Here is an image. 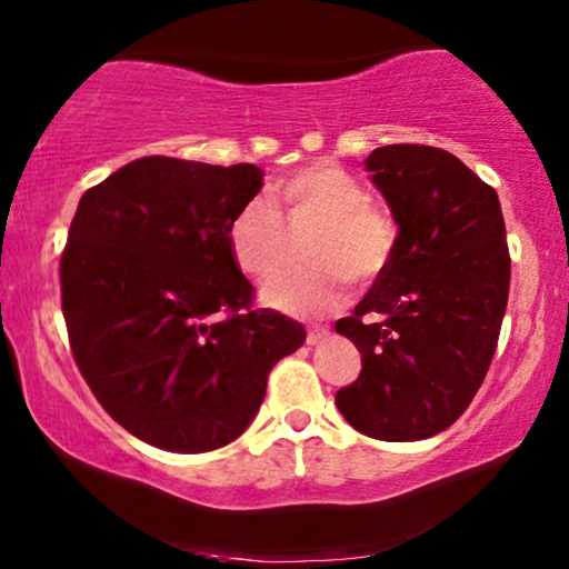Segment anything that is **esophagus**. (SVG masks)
<instances>
[{"label":"esophagus","instance_id":"esophagus-1","mask_svg":"<svg viewBox=\"0 0 569 569\" xmlns=\"http://www.w3.org/2000/svg\"><path fill=\"white\" fill-rule=\"evenodd\" d=\"M326 337H329V331L326 329H310L307 331V345H321Z\"/></svg>","mask_w":569,"mask_h":569}]
</instances>
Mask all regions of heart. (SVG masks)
<instances>
[{"label":"heart","mask_w":569,"mask_h":569,"mask_svg":"<svg viewBox=\"0 0 569 569\" xmlns=\"http://www.w3.org/2000/svg\"><path fill=\"white\" fill-rule=\"evenodd\" d=\"M270 200L251 198L230 221V251L246 276L262 278L276 270L283 253V221H318L307 240L305 267L270 276L259 289L262 305L297 318L331 312L348 293L350 278L371 280L388 270L396 253V221L358 176L335 160H316L270 184Z\"/></svg>","instance_id":"obj_1"}]
</instances>
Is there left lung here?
<instances>
[{"label":"left lung","mask_w":569,"mask_h":569,"mask_svg":"<svg viewBox=\"0 0 569 569\" xmlns=\"http://www.w3.org/2000/svg\"><path fill=\"white\" fill-rule=\"evenodd\" d=\"M367 171L398 224L396 253L337 331L361 375L337 409L380 441L447 430L485 382L508 305L511 257L498 192L455 154L390 143Z\"/></svg>","instance_id":"obj_1"}]
</instances>
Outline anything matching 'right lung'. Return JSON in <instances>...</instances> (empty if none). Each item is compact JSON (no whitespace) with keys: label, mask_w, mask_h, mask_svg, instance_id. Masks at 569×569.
Instances as JSON below:
<instances>
[{"label":"right lung","mask_w":569,"mask_h":569,"mask_svg":"<svg viewBox=\"0 0 569 569\" xmlns=\"http://www.w3.org/2000/svg\"><path fill=\"white\" fill-rule=\"evenodd\" d=\"M251 162L141 158L80 198L61 257V307L84 382L136 439L211 452L262 407L305 326L253 310L230 221L262 189Z\"/></svg>","instance_id":"right-lung-1"}]
</instances>
